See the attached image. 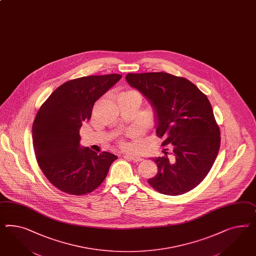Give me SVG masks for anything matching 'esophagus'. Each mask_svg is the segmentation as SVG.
<instances>
[{
  "mask_svg": "<svg viewBox=\"0 0 256 256\" xmlns=\"http://www.w3.org/2000/svg\"><path fill=\"white\" fill-rule=\"evenodd\" d=\"M125 158H128V159H131L132 161L134 162H140L142 161L143 159L140 157V156H136V155H132V154H126L124 155Z\"/></svg>",
  "mask_w": 256,
  "mask_h": 256,
  "instance_id": "34e87169",
  "label": "esophagus"
}]
</instances>
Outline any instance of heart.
Masks as SVG:
<instances>
[{
	"instance_id": "obj_1",
	"label": "heart",
	"mask_w": 256,
	"mask_h": 256,
	"mask_svg": "<svg viewBox=\"0 0 256 256\" xmlns=\"http://www.w3.org/2000/svg\"><path fill=\"white\" fill-rule=\"evenodd\" d=\"M125 146H126V145H125Z\"/></svg>"
}]
</instances>
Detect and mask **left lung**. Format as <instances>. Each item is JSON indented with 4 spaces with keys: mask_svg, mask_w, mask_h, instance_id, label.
Here are the masks:
<instances>
[{
    "mask_svg": "<svg viewBox=\"0 0 256 256\" xmlns=\"http://www.w3.org/2000/svg\"><path fill=\"white\" fill-rule=\"evenodd\" d=\"M126 81L152 104L154 127L172 152L152 159L158 172L148 182L159 192L180 196L201 182L218 155L220 128L208 97L190 80L170 74H128Z\"/></svg>",
    "mask_w": 256,
    "mask_h": 256,
    "instance_id": "8db88e82",
    "label": "left lung"
}]
</instances>
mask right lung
Wrapping results in <instances>:
<instances>
[{
    "instance_id": "add662e5",
    "label": "right lung",
    "mask_w": 256,
    "mask_h": 256,
    "mask_svg": "<svg viewBox=\"0 0 256 256\" xmlns=\"http://www.w3.org/2000/svg\"><path fill=\"white\" fill-rule=\"evenodd\" d=\"M120 78L111 74L67 81L38 110L32 124L34 150L44 175L58 190L73 196L94 190L117 159L115 154L81 146L80 129L92 117L94 102Z\"/></svg>"
}]
</instances>
